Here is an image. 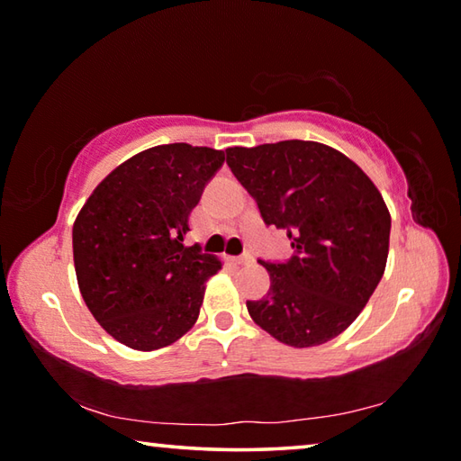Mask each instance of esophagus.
Returning <instances> with one entry per match:
<instances>
[{
    "instance_id": "34e87169",
    "label": "esophagus",
    "mask_w": 461,
    "mask_h": 461,
    "mask_svg": "<svg viewBox=\"0 0 461 461\" xmlns=\"http://www.w3.org/2000/svg\"><path fill=\"white\" fill-rule=\"evenodd\" d=\"M231 260H233V264H248V262H252V256L241 254V256H236V258H231Z\"/></svg>"
}]
</instances>
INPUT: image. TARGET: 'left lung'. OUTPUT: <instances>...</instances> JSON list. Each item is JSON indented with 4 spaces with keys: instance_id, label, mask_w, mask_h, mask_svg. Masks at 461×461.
<instances>
[{
    "instance_id": "left-lung-1",
    "label": "left lung",
    "mask_w": 461,
    "mask_h": 461,
    "mask_svg": "<svg viewBox=\"0 0 461 461\" xmlns=\"http://www.w3.org/2000/svg\"><path fill=\"white\" fill-rule=\"evenodd\" d=\"M225 154L264 223L286 230L293 248L285 262L260 260L270 288L246 303L249 317L293 348L338 338L384 275L390 213L382 194L356 162L319 142L285 140Z\"/></svg>"
}]
</instances>
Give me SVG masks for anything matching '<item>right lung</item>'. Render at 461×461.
I'll use <instances>...</instances> for the list:
<instances>
[{
    "instance_id": "right-lung-1",
    "label": "right lung",
    "mask_w": 461,
    "mask_h": 461,
    "mask_svg": "<svg viewBox=\"0 0 461 461\" xmlns=\"http://www.w3.org/2000/svg\"><path fill=\"white\" fill-rule=\"evenodd\" d=\"M225 152L185 142L131 156L112 170L73 225L85 305L123 346H170L199 317L205 283L221 262L185 246L189 215Z\"/></svg>"
}]
</instances>
